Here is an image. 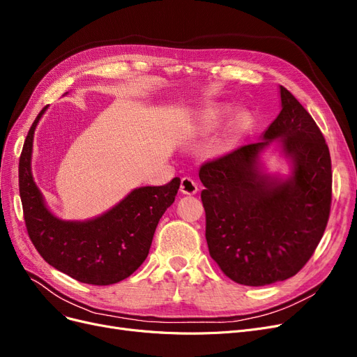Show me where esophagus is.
<instances>
[{
	"label": "esophagus",
	"instance_id": "1",
	"mask_svg": "<svg viewBox=\"0 0 357 357\" xmlns=\"http://www.w3.org/2000/svg\"><path fill=\"white\" fill-rule=\"evenodd\" d=\"M181 192L185 194V195H194L197 191H198V187H197V182L188 176H183L181 179Z\"/></svg>",
	"mask_w": 357,
	"mask_h": 357
}]
</instances>
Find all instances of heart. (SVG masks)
<instances>
[{"mask_svg": "<svg viewBox=\"0 0 357 357\" xmlns=\"http://www.w3.org/2000/svg\"><path fill=\"white\" fill-rule=\"evenodd\" d=\"M226 111L222 107H210V109L204 111L203 116H201V126L204 130H214L220 126V122L226 116ZM242 127V119H238L234 126V131H238Z\"/></svg>", "mask_w": 357, "mask_h": 357, "instance_id": "b5f03b06", "label": "heart"}]
</instances>
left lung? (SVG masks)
<instances>
[{
    "label": "left lung",
    "mask_w": 357,
    "mask_h": 357,
    "mask_svg": "<svg viewBox=\"0 0 357 357\" xmlns=\"http://www.w3.org/2000/svg\"><path fill=\"white\" fill-rule=\"evenodd\" d=\"M282 111L262 140L199 167L206 239L211 258L231 280L266 286L298 274L327 227L331 158L305 107L280 86ZM277 139L292 162L287 180L260 170L259 153Z\"/></svg>",
    "instance_id": "left-lung-1"
}]
</instances>
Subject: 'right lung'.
I'll return each instance as SVG.
<instances>
[{"instance_id":"add662e5","label":"right lung","mask_w":357,"mask_h":357,"mask_svg":"<svg viewBox=\"0 0 357 357\" xmlns=\"http://www.w3.org/2000/svg\"><path fill=\"white\" fill-rule=\"evenodd\" d=\"M43 109L30 127L19 162V188L30 241L50 266L77 282L107 286L130 277L149 255L154 230L172 206L181 179L162 187L131 191L105 214L84 222L55 217L45 206L32 176L33 134Z\"/></svg>"}]
</instances>
